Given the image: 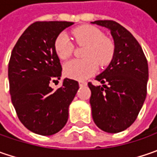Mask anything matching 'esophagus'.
<instances>
[{"instance_id":"esophagus-1","label":"esophagus","mask_w":157,"mask_h":157,"mask_svg":"<svg viewBox=\"0 0 157 157\" xmlns=\"http://www.w3.org/2000/svg\"><path fill=\"white\" fill-rule=\"evenodd\" d=\"M86 82H85V81H79L78 82V85H79V86L80 87H82V86H86Z\"/></svg>"}]
</instances>
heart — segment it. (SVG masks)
<instances>
[{
	"label": "heart",
	"instance_id": "b5f03b06",
	"mask_svg": "<svg viewBox=\"0 0 157 157\" xmlns=\"http://www.w3.org/2000/svg\"><path fill=\"white\" fill-rule=\"evenodd\" d=\"M71 35L78 45H86L83 53L85 59H72L64 63L63 72L68 78L83 80L97 71L98 63L105 66L110 63L114 54V44L105 37L103 32L94 26H82L72 30ZM57 57L66 59L71 56L74 45L66 34H59L54 43Z\"/></svg>",
	"mask_w": 157,
	"mask_h": 157
}]
</instances>
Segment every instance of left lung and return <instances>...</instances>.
<instances>
[{
  "label": "left lung",
  "instance_id": "1",
  "mask_svg": "<svg viewBox=\"0 0 157 157\" xmlns=\"http://www.w3.org/2000/svg\"><path fill=\"white\" fill-rule=\"evenodd\" d=\"M92 23L108 29L114 42L112 61L96 77L108 86L88 83L92 115L99 128L115 134L129 128L142 109L147 95L148 62L137 40L123 26L111 20Z\"/></svg>",
  "mask_w": 157,
  "mask_h": 157
}]
</instances>
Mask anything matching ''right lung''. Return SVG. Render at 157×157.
<instances>
[{"instance_id":"right-lung-1","label":"right lung","mask_w":157,"mask_h":157,"mask_svg":"<svg viewBox=\"0 0 157 157\" xmlns=\"http://www.w3.org/2000/svg\"><path fill=\"white\" fill-rule=\"evenodd\" d=\"M71 21H36L15 44L9 63V92L17 116L25 128L41 136L54 135L68 121L69 105L78 90L76 80L64 78L54 90L51 81L62 75L54 43Z\"/></svg>"}]
</instances>
